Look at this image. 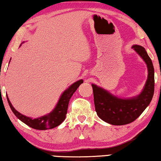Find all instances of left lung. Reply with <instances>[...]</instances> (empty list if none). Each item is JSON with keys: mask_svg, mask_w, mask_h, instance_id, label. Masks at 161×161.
<instances>
[{"mask_svg": "<svg viewBox=\"0 0 161 161\" xmlns=\"http://www.w3.org/2000/svg\"><path fill=\"white\" fill-rule=\"evenodd\" d=\"M132 48L146 63L148 75L142 92L130 98L118 97L95 84H92L97 114L101 119L113 125H124L135 121L150 103L155 89V72L151 58L142 46Z\"/></svg>", "mask_w": 161, "mask_h": 161, "instance_id": "left-lung-1", "label": "left lung"}]
</instances>
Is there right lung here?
Masks as SVG:
<instances>
[{"mask_svg":"<svg viewBox=\"0 0 161 161\" xmlns=\"http://www.w3.org/2000/svg\"><path fill=\"white\" fill-rule=\"evenodd\" d=\"M83 83V80H79L72 83L68 89L63 92L55 108L50 113L35 119H32L29 116H26L17 111L12 106L7 94H6V97H7L8 105H9L12 112L21 122L25 123L28 126L32 127L34 129L45 130L54 128V127L58 126L59 125H61L64 122V120L66 118V114L67 113L68 105H69L70 98L73 95V94L75 92L79 86Z\"/></svg>","mask_w":161,"mask_h":161,"instance_id":"obj_1","label":"right lung"}]
</instances>
